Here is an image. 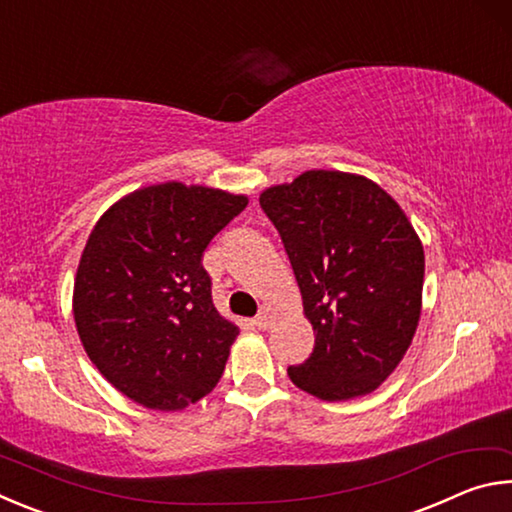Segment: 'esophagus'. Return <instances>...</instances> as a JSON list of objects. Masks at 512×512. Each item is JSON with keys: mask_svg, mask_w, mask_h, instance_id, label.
Wrapping results in <instances>:
<instances>
[{"mask_svg": "<svg viewBox=\"0 0 512 512\" xmlns=\"http://www.w3.org/2000/svg\"><path fill=\"white\" fill-rule=\"evenodd\" d=\"M273 320H275V309L271 305H262V309H259V314L255 316V325L259 329H271L273 327Z\"/></svg>", "mask_w": 512, "mask_h": 512, "instance_id": "34e87169", "label": "esophagus"}]
</instances>
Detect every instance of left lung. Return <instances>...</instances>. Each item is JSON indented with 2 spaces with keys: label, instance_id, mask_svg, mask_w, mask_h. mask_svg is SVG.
Returning <instances> with one entry per match:
<instances>
[{
  "label": "left lung",
  "instance_id": "obj_1",
  "mask_svg": "<svg viewBox=\"0 0 512 512\" xmlns=\"http://www.w3.org/2000/svg\"><path fill=\"white\" fill-rule=\"evenodd\" d=\"M259 205L296 273L314 352L287 372L327 402L372 393L409 350L422 309L424 250L384 189L357 173L305 171Z\"/></svg>",
  "mask_w": 512,
  "mask_h": 512
}]
</instances>
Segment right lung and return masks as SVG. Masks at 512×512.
<instances>
[{"mask_svg": "<svg viewBox=\"0 0 512 512\" xmlns=\"http://www.w3.org/2000/svg\"><path fill=\"white\" fill-rule=\"evenodd\" d=\"M246 205L223 189L151 185L90 232L74 282L76 329L101 375L146 409H185L219 384L239 327L214 307L203 253Z\"/></svg>", "mask_w": 512, "mask_h": 512, "instance_id": "1", "label": "right lung"}]
</instances>
